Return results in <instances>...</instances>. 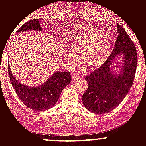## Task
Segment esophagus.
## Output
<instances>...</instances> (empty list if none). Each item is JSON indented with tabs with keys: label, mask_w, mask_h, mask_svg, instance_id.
<instances>
[{
	"label": "esophagus",
	"mask_w": 146,
	"mask_h": 146,
	"mask_svg": "<svg viewBox=\"0 0 146 146\" xmlns=\"http://www.w3.org/2000/svg\"><path fill=\"white\" fill-rule=\"evenodd\" d=\"M80 78H81V76H80V75L75 74V73H73V74H72V79H73V80H79V79H80Z\"/></svg>",
	"instance_id": "34e87169"
}]
</instances>
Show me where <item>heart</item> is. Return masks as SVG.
Returning <instances> with one entry per match:
<instances>
[{"mask_svg": "<svg viewBox=\"0 0 146 146\" xmlns=\"http://www.w3.org/2000/svg\"><path fill=\"white\" fill-rule=\"evenodd\" d=\"M66 59L69 62H76V57L82 56V62L88 69H96L106 60L109 44L104 33L96 29H88L73 37L68 44Z\"/></svg>", "mask_w": 146, "mask_h": 146, "instance_id": "obj_1", "label": "heart"}]
</instances>
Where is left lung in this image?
Wrapping results in <instances>:
<instances>
[{
    "label": "left lung",
    "instance_id": "1",
    "mask_svg": "<svg viewBox=\"0 0 146 146\" xmlns=\"http://www.w3.org/2000/svg\"><path fill=\"white\" fill-rule=\"evenodd\" d=\"M119 36L110 56L96 71L85 78L88 88L82 95L85 108L95 114H104L113 110L123 101L131 88L137 65L135 45L125 29L117 25ZM124 56L123 67L119 75L111 68L113 58Z\"/></svg>",
    "mask_w": 146,
    "mask_h": 146
}]
</instances>
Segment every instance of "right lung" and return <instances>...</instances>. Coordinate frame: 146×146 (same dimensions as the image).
<instances>
[{"label":"right lung","instance_id":"1","mask_svg":"<svg viewBox=\"0 0 146 146\" xmlns=\"http://www.w3.org/2000/svg\"><path fill=\"white\" fill-rule=\"evenodd\" d=\"M41 29L39 21L33 19L25 23L17 32L27 30L41 31ZM8 71L10 81L18 98L28 108L36 111H44L52 108L59 99L64 88L71 82L69 72L58 71L53 73L42 85L34 88L18 82L11 73L9 65Z\"/></svg>","mask_w":146,"mask_h":146}]
</instances>
